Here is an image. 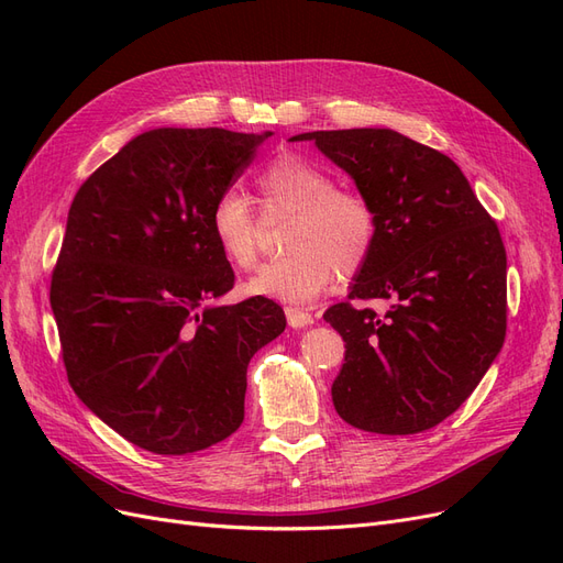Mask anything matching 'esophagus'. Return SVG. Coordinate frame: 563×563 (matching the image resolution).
Wrapping results in <instances>:
<instances>
[{
  "instance_id": "esophagus-1",
  "label": "esophagus",
  "mask_w": 563,
  "mask_h": 563,
  "mask_svg": "<svg viewBox=\"0 0 563 563\" xmlns=\"http://www.w3.org/2000/svg\"><path fill=\"white\" fill-rule=\"evenodd\" d=\"M286 319H288V327L294 329H305L308 323L314 321V317L308 310H300V308H286Z\"/></svg>"
}]
</instances>
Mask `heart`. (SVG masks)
Segmentation results:
<instances>
[{
  "instance_id": "1",
  "label": "heart",
  "mask_w": 563,
  "mask_h": 563,
  "mask_svg": "<svg viewBox=\"0 0 563 563\" xmlns=\"http://www.w3.org/2000/svg\"><path fill=\"white\" fill-rule=\"evenodd\" d=\"M255 195L267 211L294 213L286 232L284 258L263 265L249 282L255 296L284 302H305L323 294L338 275H354L373 251L378 218L371 201L333 187L321 166L300 155L272 159L255 176ZM213 240L236 269L258 263V216L244 195L223 190L211 207Z\"/></svg>"
}]
</instances>
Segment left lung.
<instances>
[{
  "instance_id": "1",
  "label": "left lung",
  "mask_w": 563,
  "mask_h": 563,
  "mask_svg": "<svg viewBox=\"0 0 563 563\" xmlns=\"http://www.w3.org/2000/svg\"><path fill=\"white\" fill-rule=\"evenodd\" d=\"M354 180L378 218L350 300H389L378 317L323 312L345 340L338 416L376 434H416L457 411L496 360L507 329V255L496 220L457 164L391 129L298 133Z\"/></svg>"
}]
</instances>
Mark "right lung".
Returning <instances> with one entry per match:
<instances>
[{
  "instance_id": "1",
  "label": "right lung",
  "mask_w": 563,
  "mask_h": 563,
  "mask_svg": "<svg viewBox=\"0 0 563 563\" xmlns=\"http://www.w3.org/2000/svg\"><path fill=\"white\" fill-rule=\"evenodd\" d=\"M269 135L152 129L73 199L51 277L67 380L145 451L197 453L240 430L251 356L286 329L263 296L207 305L234 286L211 207Z\"/></svg>"
}]
</instances>
